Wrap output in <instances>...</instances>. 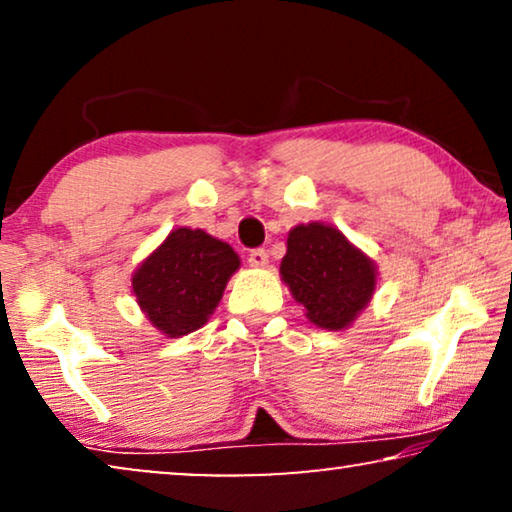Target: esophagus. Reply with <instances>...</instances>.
Wrapping results in <instances>:
<instances>
[{"instance_id":"esophagus-1","label":"esophagus","mask_w":512,"mask_h":512,"mask_svg":"<svg viewBox=\"0 0 512 512\" xmlns=\"http://www.w3.org/2000/svg\"><path fill=\"white\" fill-rule=\"evenodd\" d=\"M249 265H251V268H265V265H268V251H265V249L251 251Z\"/></svg>"}]
</instances>
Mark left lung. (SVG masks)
Here are the masks:
<instances>
[{
    "instance_id": "obj_1",
    "label": "left lung",
    "mask_w": 512,
    "mask_h": 512,
    "mask_svg": "<svg viewBox=\"0 0 512 512\" xmlns=\"http://www.w3.org/2000/svg\"><path fill=\"white\" fill-rule=\"evenodd\" d=\"M279 275L314 326L342 331L370 303L377 268L338 228L300 223L286 240Z\"/></svg>"
}]
</instances>
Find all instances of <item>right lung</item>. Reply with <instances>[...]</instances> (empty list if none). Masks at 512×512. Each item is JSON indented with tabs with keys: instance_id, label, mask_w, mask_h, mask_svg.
I'll return each mask as SVG.
<instances>
[{
	"instance_id": "add662e5",
	"label": "right lung",
	"mask_w": 512,
	"mask_h": 512,
	"mask_svg": "<svg viewBox=\"0 0 512 512\" xmlns=\"http://www.w3.org/2000/svg\"><path fill=\"white\" fill-rule=\"evenodd\" d=\"M240 256L205 230L177 228L132 275V293L146 319L167 338L207 324Z\"/></svg>"
}]
</instances>
